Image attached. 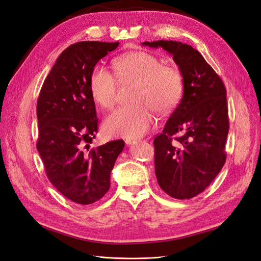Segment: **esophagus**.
Listing matches in <instances>:
<instances>
[{
    "instance_id": "obj_1",
    "label": "esophagus",
    "mask_w": 261,
    "mask_h": 261,
    "mask_svg": "<svg viewBox=\"0 0 261 261\" xmlns=\"http://www.w3.org/2000/svg\"><path fill=\"white\" fill-rule=\"evenodd\" d=\"M136 141H137L136 139H130V138H128V139H125V140H124L125 144H128V145L132 144V143H134V142H136Z\"/></svg>"
}]
</instances>
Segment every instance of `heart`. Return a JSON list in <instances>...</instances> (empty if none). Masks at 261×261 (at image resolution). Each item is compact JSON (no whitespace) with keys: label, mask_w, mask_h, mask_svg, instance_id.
Segmentation results:
<instances>
[{"label":"heart","mask_w":261,"mask_h":261,"mask_svg":"<svg viewBox=\"0 0 261 261\" xmlns=\"http://www.w3.org/2000/svg\"><path fill=\"white\" fill-rule=\"evenodd\" d=\"M117 79L137 81L134 99L137 104L118 107L103 122L108 137L139 138L144 136L155 122L154 109L169 113L178 103L182 92V78L174 67L162 65L159 58L148 52L124 54L114 61ZM90 93L94 103L104 109L113 107L117 98V81L102 66L90 74Z\"/></svg>","instance_id":"1"}]
</instances>
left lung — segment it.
Masks as SVG:
<instances>
[{
  "label": "left lung",
  "instance_id": "1",
  "mask_svg": "<svg viewBox=\"0 0 261 261\" xmlns=\"http://www.w3.org/2000/svg\"><path fill=\"white\" fill-rule=\"evenodd\" d=\"M163 47L179 66L183 96L154 139L155 173L162 190L176 199L203 192L225 163L229 133L226 91L197 49L176 41L143 42Z\"/></svg>",
  "mask_w": 261,
  "mask_h": 261
}]
</instances>
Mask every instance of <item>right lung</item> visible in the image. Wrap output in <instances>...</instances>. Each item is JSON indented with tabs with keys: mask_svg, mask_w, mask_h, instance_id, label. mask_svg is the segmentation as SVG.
<instances>
[{
	"mask_svg": "<svg viewBox=\"0 0 261 261\" xmlns=\"http://www.w3.org/2000/svg\"><path fill=\"white\" fill-rule=\"evenodd\" d=\"M119 42L82 41L58 56L37 102L38 152L53 186L73 203L93 204L111 188V172L124 142L90 149L97 132L90 74Z\"/></svg>",
	"mask_w": 261,
	"mask_h": 261,
	"instance_id": "obj_1",
	"label": "right lung"
}]
</instances>
